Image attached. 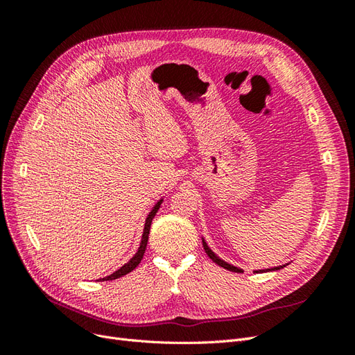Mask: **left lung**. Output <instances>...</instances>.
<instances>
[{"instance_id":"obj_1","label":"left lung","mask_w":355,"mask_h":355,"mask_svg":"<svg viewBox=\"0 0 355 355\" xmlns=\"http://www.w3.org/2000/svg\"><path fill=\"white\" fill-rule=\"evenodd\" d=\"M202 247H204V250H206V253L209 254V257L210 259L214 262V263H218L219 266H222V268H225V270H228V271H232V272H243V270L241 268H237V266H234V265H231V263H228V262H225V261H222L220 257L218 256V254H214V252L210 249V247L207 245V243L204 241V239H202ZM286 265H288V263H286ZM286 265H280V266H275V268H268V270H259L261 272H266V271H277V270H282V268H284ZM259 271H254V272H259Z\"/></svg>"}]
</instances>
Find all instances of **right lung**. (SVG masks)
Wrapping results in <instances>:
<instances>
[{"mask_svg": "<svg viewBox=\"0 0 355 355\" xmlns=\"http://www.w3.org/2000/svg\"><path fill=\"white\" fill-rule=\"evenodd\" d=\"M161 202H163V200H159L155 206L153 207V210L149 211V214H148V218H146V220H145V228H144V234H142V240H141V245H139V249H137V252L135 253V256L132 257L130 261H128L127 263H124L120 270H116L115 272H112L111 275H108V277H105V278H101V282H108V280H115V278H120V277H123V275H125V274H128V272H132L135 268L141 263V261H142V257H144V254H145V250H146V244H148V237H149V230H151V222H153V219H154V216L157 214V211H158V209H159V206H161Z\"/></svg>", "mask_w": 355, "mask_h": 355, "instance_id": "obj_1", "label": "right lung"}]
</instances>
